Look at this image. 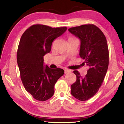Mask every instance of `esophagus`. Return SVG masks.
I'll return each mask as SVG.
<instances>
[{
    "instance_id": "esophagus-1",
    "label": "esophagus",
    "mask_w": 124,
    "mask_h": 124,
    "mask_svg": "<svg viewBox=\"0 0 124 124\" xmlns=\"http://www.w3.org/2000/svg\"><path fill=\"white\" fill-rule=\"evenodd\" d=\"M70 72V70H68V69H64V73L65 74H67V73H68Z\"/></svg>"
}]
</instances>
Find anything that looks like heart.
I'll return each instance as SVG.
<instances>
[{"label": "heart", "instance_id": "1", "mask_svg": "<svg viewBox=\"0 0 124 124\" xmlns=\"http://www.w3.org/2000/svg\"><path fill=\"white\" fill-rule=\"evenodd\" d=\"M70 38H73V37H70V38H69V39H70Z\"/></svg>", "mask_w": 124, "mask_h": 124}]
</instances>
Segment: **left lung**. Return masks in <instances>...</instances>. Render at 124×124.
<instances>
[{
    "label": "left lung",
    "instance_id": "1",
    "mask_svg": "<svg viewBox=\"0 0 124 124\" xmlns=\"http://www.w3.org/2000/svg\"><path fill=\"white\" fill-rule=\"evenodd\" d=\"M69 32L80 40L79 55L89 69L85 78L74 70L77 80L71 85V94L80 101L93 97L102 84L109 64V51L106 38L95 25L88 24L72 27Z\"/></svg>",
    "mask_w": 124,
    "mask_h": 124
}]
</instances>
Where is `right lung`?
I'll list each match as a JSON object with an SVG mask.
<instances>
[{
	"label": "right lung",
	"mask_w": 124,
	"mask_h": 124,
	"mask_svg": "<svg viewBox=\"0 0 124 124\" xmlns=\"http://www.w3.org/2000/svg\"><path fill=\"white\" fill-rule=\"evenodd\" d=\"M66 27L52 28L34 24L23 33L17 52V61L22 82L26 91L40 101L51 98L54 85L64 74L61 68L51 69L44 65V56L51 51L54 39L66 32Z\"/></svg>",
	"instance_id": "1"
}]
</instances>
